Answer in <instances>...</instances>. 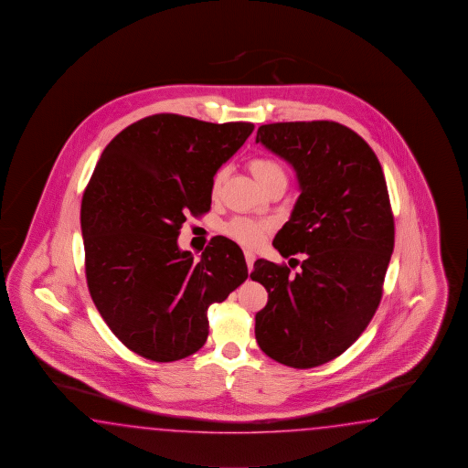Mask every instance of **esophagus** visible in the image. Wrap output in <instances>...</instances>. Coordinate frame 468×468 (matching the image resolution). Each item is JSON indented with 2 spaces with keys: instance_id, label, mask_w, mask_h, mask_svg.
I'll return each mask as SVG.
<instances>
[{
  "instance_id": "34e87169",
  "label": "esophagus",
  "mask_w": 468,
  "mask_h": 468,
  "mask_svg": "<svg viewBox=\"0 0 468 468\" xmlns=\"http://www.w3.org/2000/svg\"><path fill=\"white\" fill-rule=\"evenodd\" d=\"M245 260H247V267H249V271H251L253 269V263H255V253L253 251H245Z\"/></svg>"
}]
</instances>
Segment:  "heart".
I'll list each match as a JSON object with an SVG mask.
<instances>
[{"label":"heart","mask_w":468,"mask_h":468,"mask_svg":"<svg viewBox=\"0 0 468 468\" xmlns=\"http://www.w3.org/2000/svg\"><path fill=\"white\" fill-rule=\"evenodd\" d=\"M250 173L255 177V181L259 183V186L263 189L275 181H287L285 169L281 163L271 156L253 157L249 163ZM225 177V169H219L218 173L213 176L211 181V193L217 195L219 186L223 183ZM225 233L229 239L239 241L245 247H257L263 239L267 237V233L271 229V221L267 219H250V218H233L225 225Z\"/></svg>","instance_id":"obj_1"}]
</instances>
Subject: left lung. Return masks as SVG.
Instances as JSON below:
<instances>
[{"mask_svg": "<svg viewBox=\"0 0 468 468\" xmlns=\"http://www.w3.org/2000/svg\"><path fill=\"white\" fill-rule=\"evenodd\" d=\"M257 143L295 169L301 197L273 239L301 271L260 259L250 273L269 292L255 315L260 349L309 369L363 334L383 297L395 219L383 167L361 135L333 121L260 125Z\"/></svg>", "mask_w": 468, "mask_h": 468, "instance_id": "8db88e82", "label": "left lung"}]
</instances>
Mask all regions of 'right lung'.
Wrapping results in <instances>:
<instances>
[{"instance_id":"add662e5","label":"right lung","mask_w":468,"mask_h":468,"mask_svg":"<svg viewBox=\"0 0 468 468\" xmlns=\"http://www.w3.org/2000/svg\"><path fill=\"white\" fill-rule=\"evenodd\" d=\"M253 127L149 115L107 144L85 187L90 297L115 337L145 359L171 363L197 353L208 337L209 305L249 277L235 241L215 237L195 260L177 237L187 213L209 211L213 176Z\"/></svg>"}]
</instances>
